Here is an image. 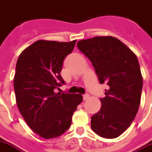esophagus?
<instances>
[{
    "mask_svg": "<svg viewBox=\"0 0 152 152\" xmlns=\"http://www.w3.org/2000/svg\"><path fill=\"white\" fill-rule=\"evenodd\" d=\"M83 101H86L89 98V94H86L84 95H83Z\"/></svg>",
    "mask_w": 152,
    "mask_h": 152,
    "instance_id": "1",
    "label": "esophagus"
}]
</instances>
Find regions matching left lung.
<instances>
[{
	"instance_id": "obj_1",
	"label": "left lung",
	"mask_w": 152,
	"mask_h": 152,
	"mask_svg": "<svg viewBox=\"0 0 152 152\" xmlns=\"http://www.w3.org/2000/svg\"><path fill=\"white\" fill-rule=\"evenodd\" d=\"M77 47L91 60L100 83H107L102 108L91 116L97 135L112 139L131 125L138 112L143 78L136 55L117 38L94 37L80 40Z\"/></svg>"
}]
</instances>
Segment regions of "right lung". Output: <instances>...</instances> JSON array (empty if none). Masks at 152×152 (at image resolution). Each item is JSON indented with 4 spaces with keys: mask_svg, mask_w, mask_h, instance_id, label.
Masks as SVG:
<instances>
[{
    "mask_svg": "<svg viewBox=\"0 0 152 152\" xmlns=\"http://www.w3.org/2000/svg\"><path fill=\"white\" fill-rule=\"evenodd\" d=\"M76 42L37 40L21 53L16 63L14 89L18 110L30 129L45 139L64 134L83 102L81 94L54 91L65 84L60 72Z\"/></svg>",
    "mask_w": 152,
    "mask_h": 152,
    "instance_id": "1",
    "label": "right lung"
}]
</instances>
